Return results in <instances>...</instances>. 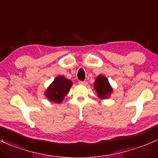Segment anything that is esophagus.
<instances>
[{"label":"esophagus","instance_id":"esophagus-1","mask_svg":"<svg viewBox=\"0 0 158 158\" xmlns=\"http://www.w3.org/2000/svg\"><path fill=\"white\" fill-rule=\"evenodd\" d=\"M79 84L80 85H86L87 84V83H86V81H79Z\"/></svg>","mask_w":158,"mask_h":158}]
</instances>
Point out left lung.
<instances>
[{
	"mask_svg": "<svg viewBox=\"0 0 158 158\" xmlns=\"http://www.w3.org/2000/svg\"><path fill=\"white\" fill-rule=\"evenodd\" d=\"M94 89L100 99H107L113 93V88L105 76L98 75L94 82Z\"/></svg>",
	"mask_w": 158,
	"mask_h": 158,
	"instance_id": "left-lung-1",
	"label": "left lung"
}]
</instances>
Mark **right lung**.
<instances>
[{
    "label": "right lung",
    "instance_id": "right-lung-1",
    "mask_svg": "<svg viewBox=\"0 0 158 158\" xmlns=\"http://www.w3.org/2000/svg\"><path fill=\"white\" fill-rule=\"evenodd\" d=\"M72 86V82L70 80L65 78L63 75H59L54 78L44 94L49 101L60 104L69 92Z\"/></svg>",
    "mask_w": 158,
    "mask_h": 158
}]
</instances>
